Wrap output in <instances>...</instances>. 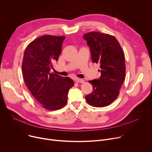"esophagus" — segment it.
I'll use <instances>...</instances> for the list:
<instances>
[{
  "mask_svg": "<svg viewBox=\"0 0 152 152\" xmlns=\"http://www.w3.org/2000/svg\"><path fill=\"white\" fill-rule=\"evenodd\" d=\"M76 82L78 83H84V80L83 79H79V78H76Z\"/></svg>",
  "mask_w": 152,
  "mask_h": 152,
  "instance_id": "34e87169",
  "label": "esophagus"
}]
</instances>
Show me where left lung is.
<instances>
[{
    "mask_svg": "<svg viewBox=\"0 0 152 152\" xmlns=\"http://www.w3.org/2000/svg\"><path fill=\"white\" fill-rule=\"evenodd\" d=\"M90 48L93 63L100 65L101 76L88 80L94 90L86 95L93 107H103L112 103L119 95L125 77V56L117 39L113 35L92 32L83 35Z\"/></svg>",
    "mask_w": 152,
    "mask_h": 152,
    "instance_id": "1",
    "label": "left lung"
}]
</instances>
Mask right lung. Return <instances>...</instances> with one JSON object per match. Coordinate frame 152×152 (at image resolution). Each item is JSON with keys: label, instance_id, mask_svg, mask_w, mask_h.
Listing matches in <instances>:
<instances>
[{"label": "right lung", "instance_id": "right-lung-1", "mask_svg": "<svg viewBox=\"0 0 152 152\" xmlns=\"http://www.w3.org/2000/svg\"><path fill=\"white\" fill-rule=\"evenodd\" d=\"M65 37L43 35L28 44L22 64L24 82L34 97L48 110L62 108L67 102L68 94L73 80L50 70L57 61Z\"/></svg>", "mask_w": 152, "mask_h": 152}]
</instances>
